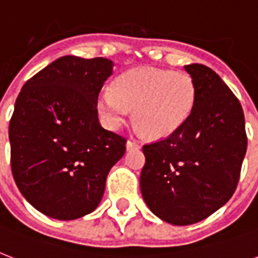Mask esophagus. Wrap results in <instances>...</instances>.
I'll use <instances>...</instances> for the list:
<instances>
[{"label": "esophagus", "mask_w": 258, "mask_h": 258, "mask_svg": "<svg viewBox=\"0 0 258 258\" xmlns=\"http://www.w3.org/2000/svg\"><path fill=\"white\" fill-rule=\"evenodd\" d=\"M125 147H127V150H135V149H141V145L139 143H137V142L134 141H127V143H125Z\"/></svg>", "instance_id": "34e87169"}]
</instances>
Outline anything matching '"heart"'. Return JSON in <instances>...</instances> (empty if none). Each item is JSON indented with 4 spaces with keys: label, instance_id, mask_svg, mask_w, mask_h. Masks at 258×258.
Listing matches in <instances>:
<instances>
[{
    "label": "heart",
    "instance_id": "heart-1",
    "mask_svg": "<svg viewBox=\"0 0 258 258\" xmlns=\"http://www.w3.org/2000/svg\"><path fill=\"white\" fill-rule=\"evenodd\" d=\"M197 101L190 75L159 68H135L119 75L112 88L101 91L97 109L104 124L119 128L130 109L138 128L151 139H163L182 127Z\"/></svg>",
    "mask_w": 258,
    "mask_h": 258
}]
</instances>
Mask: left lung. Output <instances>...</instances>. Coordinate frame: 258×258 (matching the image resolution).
Returning <instances> with one entry per match:
<instances>
[{
	"label": "left lung",
	"instance_id": "1",
	"mask_svg": "<svg viewBox=\"0 0 258 258\" xmlns=\"http://www.w3.org/2000/svg\"><path fill=\"white\" fill-rule=\"evenodd\" d=\"M184 71L197 86L194 109L169 138L143 146L141 174L146 205L178 226L208 218L232 198L248 142L242 107L224 80L202 64Z\"/></svg>",
	"mask_w": 258,
	"mask_h": 258
}]
</instances>
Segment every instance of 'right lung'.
Listing matches in <instances>:
<instances>
[{
    "label": "right lung",
    "mask_w": 258,
    "mask_h": 258,
    "mask_svg": "<svg viewBox=\"0 0 258 258\" xmlns=\"http://www.w3.org/2000/svg\"><path fill=\"white\" fill-rule=\"evenodd\" d=\"M108 58L62 56L24 84L9 124L18 190L38 212L76 220L100 204L125 139L101 127L97 96L112 75Z\"/></svg>",
    "instance_id": "add662e5"
}]
</instances>
